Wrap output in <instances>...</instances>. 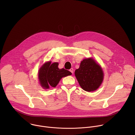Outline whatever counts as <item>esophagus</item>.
<instances>
[{
  "instance_id": "34e87169",
  "label": "esophagus",
  "mask_w": 135,
  "mask_h": 135,
  "mask_svg": "<svg viewBox=\"0 0 135 135\" xmlns=\"http://www.w3.org/2000/svg\"><path fill=\"white\" fill-rule=\"evenodd\" d=\"M69 71L73 74V71H74V69H73V68H70V69H69Z\"/></svg>"
}]
</instances>
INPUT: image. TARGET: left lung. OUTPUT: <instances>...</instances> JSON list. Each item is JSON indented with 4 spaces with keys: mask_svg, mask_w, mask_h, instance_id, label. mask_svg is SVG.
Returning <instances> with one entry per match:
<instances>
[{
    "mask_svg": "<svg viewBox=\"0 0 135 135\" xmlns=\"http://www.w3.org/2000/svg\"><path fill=\"white\" fill-rule=\"evenodd\" d=\"M75 75L80 86L88 92L98 89L104 79V73L99 65L91 57L83 60Z\"/></svg>",
    "mask_w": 135,
    "mask_h": 135,
    "instance_id": "obj_1",
    "label": "left lung"
}]
</instances>
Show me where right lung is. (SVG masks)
<instances>
[{"instance_id":"1","label":"right lung","mask_w":135,"mask_h":135,"mask_svg":"<svg viewBox=\"0 0 135 135\" xmlns=\"http://www.w3.org/2000/svg\"><path fill=\"white\" fill-rule=\"evenodd\" d=\"M58 62L51 61L45 62L38 71V79L41 85L44 89H49L50 86L55 87L60 80L72 74L64 68H58Z\"/></svg>"}]
</instances>
